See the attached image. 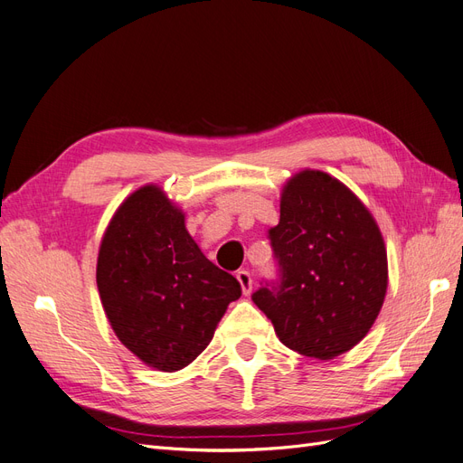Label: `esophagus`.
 <instances>
[{"mask_svg": "<svg viewBox=\"0 0 463 463\" xmlns=\"http://www.w3.org/2000/svg\"><path fill=\"white\" fill-rule=\"evenodd\" d=\"M235 278H237V282H240V286H241L243 296H249L250 289H253V279H250V274L247 270H240V272L235 274Z\"/></svg>", "mask_w": 463, "mask_h": 463, "instance_id": "obj_1", "label": "esophagus"}]
</instances>
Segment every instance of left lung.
Instances as JSON below:
<instances>
[{
    "label": "left lung",
    "instance_id": "1",
    "mask_svg": "<svg viewBox=\"0 0 463 463\" xmlns=\"http://www.w3.org/2000/svg\"><path fill=\"white\" fill-rule=\"evenodd\" d=\"M279 282L253 293L286 347L328 361L365 338L383 309L388 259L357 194L320 170L291 175L269 232Z\"/></svg>",
    "mask_w": 463,
    "mask_h": 463
}]
</instances>
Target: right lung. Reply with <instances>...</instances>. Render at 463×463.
Here are the masks:
<instances>
[{"mask_svg": "<svg viewBox=\"0 0 463 463\" xmlns=\"http://www.w3.org/2000/svg\"><path fill=\"white\" fill-rule=\"evenodd\" d=\"M96 286L119 342L162 373L197 359L241 296L240 282L204 257L185 213L156 184L133 191L111 216Z\"/></svg>", "mask_w": 463, "mask_h": 463, "instance_id": "obj_1", "label": "right lung"}]
</instances>
